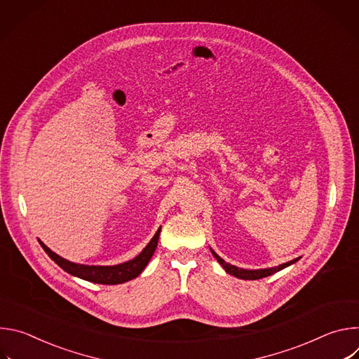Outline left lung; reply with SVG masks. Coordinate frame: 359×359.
Listing matches in <instances>:
<instances>
[{
    "mask_svg": "<svg viewBox=\"0 0 359 359\" xmlns=\"http://www.w3.org/2000/svg\"><path fill=\"white\" fill-rule=\"evenodd\" d=\"M210 251H212V254L216 257V260L220 263V266L226 270V273H229L230 276H234V277H237V278H241V280H259V278L269 277V276H271V274H274V273H277V271H281V270H284L285 267H288V266H291V264H294V263H297V262L299 260V257H298V259H294V260H291V262H288V263H284V264H280V266L271 267V269L247 270V269H240V267H236V266H231V264L226 263V262L220 257V255H217L212 248H210Z\"/></svg>",
    "mask_w": 359,
    "mask_h": 359,
    "instance_id": "8db88e82",
    "label": "left lung"
}]
</instances>
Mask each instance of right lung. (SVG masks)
<instances>
[{
	"label": "right lung",
	"mask_w": 359,
	"mask_h": 359,
	"mask_svg": "<svg viewBox=\"0 0 359 359\" xmlns=\"http://www.w3.org/2000/svg\"><path fill=\"white\" fill-rule=\"evenodd\" d=\"M162 227L158 229V231L153 236V238L147 243V245L136 255L135 259L116 264V266H86V264H78L72 263L69 260H65L61 255L54 252L50 248H48L41 240L39 244L45 250V252L53 259L64 271L68 274L86 280L89 283H96V284H122L129 280L136 278L147 266L149 260L151 259L153 252H155L159 241V234H161Z\"/></svg>",
	"instance_id": "1"
}]
</instances>
